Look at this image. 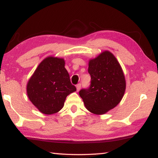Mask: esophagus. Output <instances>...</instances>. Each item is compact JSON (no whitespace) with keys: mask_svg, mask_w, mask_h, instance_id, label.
Returning <instances> with one entry per match:
<instances>
[{"mask_svg":"<svg viewBox=\"0 0 158 158\" xmlns=\"http://www.w3.org/2000/svg\"><path fill=\"white\" fill-rule=\"evenodd\" d=\"M76 88H77V91H79L80 89H81V84H79L76 85Z\"/></svg>","mask_w":158,"mask_h":158,"instance_id":"obj_1","label":"esophagus"}]
</instances>
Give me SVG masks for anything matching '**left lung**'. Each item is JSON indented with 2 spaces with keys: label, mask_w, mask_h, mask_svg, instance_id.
<instances>
[{
  "label": "left lung",
  "mask_w": 158,
  "mask_h": 158,
  "mask_svg": "<svg viewBox=\"0 0 158 158\" xmlns=\"http://www.w3.org/2000/svg\"><path fill=\"white\" fill-rule=\"evenodd\" d=\"M91 77L88 89L79 91L88 110L102 115L114 109L121 101L126 88L125 75L116 58L109 51H104L89 61Z\"/></svg>",
  "instance_id": "8db88e82"
}]
</instances>
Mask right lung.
<instances>
[{
    "mask_svg": "<svg viewBox=\"0 0 158 158\" xmlns=\"http://www.w3.org/2000/svg\"><path fill=\"white\" fill-rule=\"evenodd\" d=\"M65 63L62 58H45L28 80V97L42 114L57 113L63 107L67 96L77 90L71 84Z\"/></svg>",
    "mask_w": 158,
    "mask_h": 158,
    "instance_id": "add662e5",
    "label": "right lung"
}]
</instances>
